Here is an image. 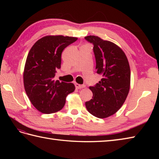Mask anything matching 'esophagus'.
Returning <instances> with one entry per match:
<instances>
[{
  "label": "esophagus",
  "instance_id": "1",
  "mask_svg": "<svg viewBox=\"0 0 159 159\" xmlns=\"http://www.w3.org/2000/svg\"><path fill=\"white\" fill-rule=\"evenodd\" d=\"M75 87H76V89H82V88H84V87H85V85H79V84L76 83L75 84Z\"/></svg>",
  "mask_w": 159,
  "mask_h": 159
}]
</instances>
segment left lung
Masks as SVG:
<instances>
[{"label":"left lung","mask_w":159,"mask_h":159,"mask_svg":"<svg viewBox=\"0 0 159 159\" xmlns=\"http://www.w3.org/2000/svg\"><path fill=\"white\" fill-rule=\"evenodd\" d=\"M85 39L93 43L96 73L102 76L98 83L89 87L93 97L85 106L93 116L106 118L116 113L126 99L130 84L129 63L123 50L114 43L94 35Z\"/></svg>","instance_id":"left-lung-1"}]
</instances>
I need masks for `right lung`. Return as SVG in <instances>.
I'll use <instances>...</instances> for the list:
<instances>
[{"label": "right lung", "mask_w": 159, "mask_h": 159, "mask_svg": "<svg viewBox=\"0 0 159 159\" xmlns=\"http://www.w3.org/2000/svg\"><path fill=\"white\" fill-rule=\"evenodd\" d=\"M77 38L48 35L38 40L26 58L23 79L25 92L32 104L41 113L50 114L63 109L67 94L75 89L73 83L55 80L61 68L64 48Z\"/></svg>", "instance_id": "1"}]
</instances>
